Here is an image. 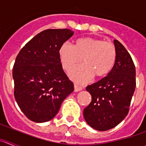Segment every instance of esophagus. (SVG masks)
<instances>
[{
  "instance_id": "esophagus-1",
  "label": "esophagus",
  "mask_w": 146,
  "mask_h": 146,
  "mask_svg": "<svg viewBox=\"0 0 146 146\" xmlns=\"http://www.w3.org/2000/svg\"><path fill=\"white\" fill-rule=\"evenodd\" d=\"M74 92H78V91L82 90V88L80 87V86H78L77 85H74Z\"/></svg>"
}]
</instances>
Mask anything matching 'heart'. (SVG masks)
Here are the masks:
<instances>
[{
    "label": "heart",
    "instance_id": "obj_1",
    "mask_svg": "<svg viewBox=\"0 0 146 146\" xmlns=\"http://www.w3.org/2000/svg\"><path fill=\"white\" fill-rule=\"evenodd\" d=\"M62 66L69 71L80 64L84 65L72 69L69 76L72 80L85 84L94 75L103 77L110 72L116 59V50L111 42L99 38L84 37L76 40L74 47L69 44H62L59 50Z\"/></svg>",
    "mask_w": 146,
    "mask_h": 146
}]
</instances>
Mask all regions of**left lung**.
<instances>
[{"label":"left lung","mask_w":146,"mask_h":146,"mask_svg":"<svg viewBox=\"0 0 146 146\" xmlns=\"http://www.w3.org/2000/svg\"><path fill=\"white\" fill-rule=\"evenodd\" d=\"M116 59L107 77L88 86L91 102L83 110L89 126L98 131H107L119 124L129 113L136 87V72L131 55L122 44L114 40Z\"/></svg>","instance_id":"8db88e82"}]
</instances>
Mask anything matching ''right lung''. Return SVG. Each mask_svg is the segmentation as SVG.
<instances>
[{
    "mask_svg": "<svg viewBox=\"0 0 146 146\" xmlns=\"http://www.w3.org/2000/svg\"><path fill=\"white\" fill-rule=\"evenodd\" d=\"M73 34L69 29L45 30L29 41L17 56L12 72L15 100L33 122L52 119L74 91L59 56L62 44Z\"/></svg>",
    "mask_w": 146,
    "mask_h": 146,
    "instance_id": "right-lung-1",
    "label": "right lung"
}]
</instances>
